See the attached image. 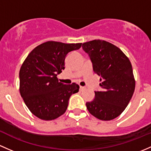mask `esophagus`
<instances>
[{"label": "esophagus", "mask_w": 151, "mask_h": 151, "mask_svg": "<svg viewBox=\"0 0 151 151\" xmlns=\"http://www.w3.org/2000/svg\"><path fill=\"white\" fill-rule=\"evenodd\" d=\"M85 89V87H82V86H80V90H81V91H82V90H84Z\"/></svg>", "instance_id": "obj_1"}]
</instances>
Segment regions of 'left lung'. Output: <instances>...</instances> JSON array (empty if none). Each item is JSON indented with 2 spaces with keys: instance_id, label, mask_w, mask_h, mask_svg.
<instances>
[{
  "instance_id": "left-lung-1",
  "label": "left lung",
  "mask_w": 151,
  "mask_h": 151,
  "mask_svg": "<svg viewBox=\"0 0 151 151\" xmlns=\"http://www.w3.org/2000/svg\"><path fill=\"white\" fill-rule=\"evenodd\" d=\"M82 49L90 57L93 69L101 77V91L86 103L90 114L98 119L109 121L121 114L129 103L135 88L129 58L113 44L101 40L84 42Z\"/></svg>"
}]
</instances>
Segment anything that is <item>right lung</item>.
Instances as JSON below:
<instances>
[{"instance_id": "obj_1", "label": "right lung", "mask_w": 151, "mask_h": 151, "mask_svg": "<svg viewBox=\"0 0 151 151\" xmlns=\"http://www.w3.org/2000/svg\"><path fill=\"white\" fill-rule=\"evenodd\" d=\"M81 46L82 43L47 41L33 49L22 63L20 94L30 111L40 119L53 120L64 114L70 96L79 91L77 84L63 85L57 75L65 69L66 55Z\"/></svg>"}]
</instances>
